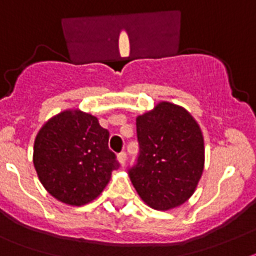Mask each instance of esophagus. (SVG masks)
Here are the masks:
<instances>
[{
  "mask_svg": "<svg viewBox=\"0 0 256 256\" xmlns=\"http://www.w3.org/2000/svg\"><path fill=\"white\" fill-rule=\"evenodd\" d=\"M118 162H120L122 166H124V163H126V152L118 154Z\"/></svg>",
  "mask_w": 256,
  "mask_h": 256,
  "instance_id": "obj_1",
  "label": "esophagus"
}]
</instances>
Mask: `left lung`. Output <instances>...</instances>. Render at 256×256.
<instances>
[{
    "mask_svg": "<svg viewBox=\"0 0 256 256\" xmlns=\"http://www.w3.org/2000/svg\"><path fill=\"white\" fill-rule=\"evenodd\" d=\"M138 163L128 170L148 206L168 210L186 202L200 182L205 162L204 136L184 108L162 101L136 118Z\"/></svg>",
    "mask_w": 256,
    "mask_h": 256,
    "instance_id": "left-lung-1",
    "label": "left lung"
}]
</instances>
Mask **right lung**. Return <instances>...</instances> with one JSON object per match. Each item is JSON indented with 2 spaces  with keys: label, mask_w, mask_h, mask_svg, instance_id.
<instances>
[{
  "label": "right lung",
  "mask_w": 256,
  "mask_h": 256,
  "mask_svg": "<svg viewBox=\"0 0 256 256\" xmlns=\"http://www.w3.org/2000/svg\"><path fill=\"white\" fill-rule=\"evenodd\" d=\"M108 142L109 132L92 114L74 109L50 118L34 142L32 162L42 186L72 206L94 200L118 168Z\"/></svg>",
  "instance_id": "right-lung-1"
}]
</instances>
